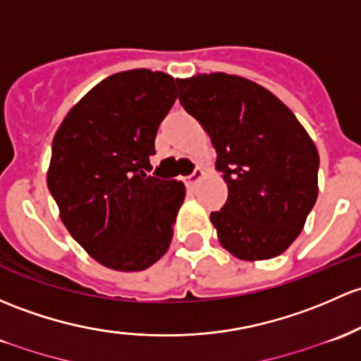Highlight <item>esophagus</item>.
Returning a JSON list of instances; mask_svg holds the SVG:
<instances>
[{
  "instance_id": "esophagus-1",
  "label": "esophagus",
  "mask_w": 361,
  "mask_h": 361,
  "mask_svg": "<svg viewBox=\"0 0 361 361\" xmlns=\"http://www.w3.org/2000/svg\"><path fill=\"white\" fill-rule=\"evenodd\" d=\"M204 176H206V173H204L202 169H197L195 173L192 174V176L185 178V183H187L188 187H193V185H197V183H199L200 180H204Z\"/></svg>"
}]
</instances>
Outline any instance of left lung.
Returning <instances> with one entry per match:
<instances>
[{
    "label": "left lung",
    "instance_id": "left-lung-1",
    "mask_svg": "<svg viewBox=\"0 0 361 361\" xmlns=\"http://www.w3.org/2000/svg\"><path fill=\"white\" fill-rule=\"evenodd\" d=\"M176 82L228 187L225 206L211 212L219 244L242 261L280 256L317 202V145L280 98L247 78L211 72Z\"/></svg>",
    "mask_w": 361,
    "mask_h": 361
}]
</instances>
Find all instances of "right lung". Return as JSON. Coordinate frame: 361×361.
<instances>
[{
    "label": "right lung",
    "mask_w": 361,
    "mask_h": 361,
    "mask_svg": "<svg viewBox=\"0 0 361 361\" xmlns=\"http://www.w3.org/2000/svg\"><path fill=\"white\" fill-rule=\"evenodd\" d=\"M176 98L166 72H117L93 86L53 136L48 190L66 228L102 267L142 271L168 252L187 190L143 169Z\"/></svg>",
    "instance_id": "right-lung-1"
}]
</instances>
